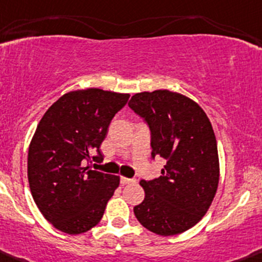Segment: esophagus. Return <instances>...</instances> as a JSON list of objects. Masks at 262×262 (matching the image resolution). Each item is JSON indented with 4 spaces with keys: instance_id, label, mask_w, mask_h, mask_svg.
<instances>
[{
    "instance_id": "esophagus-1",
    "label": "esophagus",
    "mask_w": 262,
    "mask_h": 262,
    "mask_svg": "<svg viewBox=\"0 0 262 262\" xmlns=\"http://www.w3.org/2000/svg\"><path fill=\"white\" fill-rule=\"evenodd\" d=\"M121 183L122 184H131V183H135L134 179H130V178H125V177H121Z\"/></svg>"
}]
</instances>
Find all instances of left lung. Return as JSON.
<instances>
[{
	"instance_id": "8db88e82",
	"label": "left lung",
	"mask_w": 262,
	"mask_h": 262,
	"mask_svg": "<svg viewBox=\"0 0 262 262\" xmlns=\"http://www.w3.org/2000/svg\"><path fill=\"white\" fill-rule=\"evenodd\" d=\"M128 106L151 132V158H163L161 175L141 180L137 221L160 236H174L195 226L211 207L220 180L217 140L198 103L177 92L159 90L131 97Z\"/></svg>"
}]
</instances>
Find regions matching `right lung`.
Returning a JSON list of instances; mask_svg holds the SVG:
<instances>
[{"label": "right lung", "mask_w": 262, "mask_h": 262, "mask_svg": "<svg viewBox=\"0 0 262 262\" xmlns=\"http://www.w3.org/2000/svg\"><path fill=\"white\" fill-rule=\"evenodd\" d=\"M130 94L73 91L49 107L29 146L28 178L37 208L56 230L79 234L98 225L120 177L84 168L101 161V144Z\"/></svg>", "instance_id": "1"}]
</instances>
